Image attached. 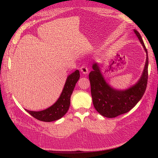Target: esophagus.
Here are the masks:
<instances>
[{"label":"esophagus","instance_id":"1","mask_svg":"<svg viewBox=\"0 0 158 158\" xmlns=\"http://www.w3.org/2000/svg\"><path fill=\"white\" fill-rule=\"evenodd\" d=\"M80 71L82 72V73L84 74H86L88 73V69L86 66V65H82V66L80 67Z\"/></svg>","mask_w":158,"mask_h":158}]
</instances>
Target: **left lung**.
I'll return each mask as SVG.
<instances>
[{"label": "left lung", "mask_w": 158, "mask_h": 158, "mask_svg": "<svg viewBox=\"0 0 158 158\" xmlns=\"http://www.w3.org/2000/svg\"><path fill=\"white\" fill-rule=\"evenodd\" d=\"M134 32L146 53L144 70L135 85L124 90L112 88L104 78L97 63L93 64V70L89 74L94 106L103 117L113 118L128 112L140 101L146 91L148 77V51L139 32L136 30H134Z\"/></svg>", "instance_id": "obj_1"}]
</instances>
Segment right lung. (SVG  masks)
Listing matches in <instances>:
<instances>
[{"label": "right lung", "mask_w": 158, "mask_h": 158, "mask_svg": "<svg viewBox=\"0 0 158 158\" xmlns=\"http://www.w3.org/2000/svg\"><path fill=\"white\" fill-rule=\"evenodd\" d=\"M79 78L80 72L78 70L69 75L60 97L51 107L40 111L25 110L32 117L41 121L51 122L59 120L68 111L70 105L71 95Z\"/></svg>", "instance_id": "right-lung-1"}]
</instances>
